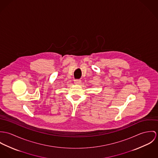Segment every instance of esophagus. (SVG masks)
Returning <instances> with one entry per match:
<instances>
[{
	"label": "esophagus",
	"mask_w": 158,
	"mask_h": 158,
	"mask_svg": "<svg viewBox=\"0 0 158 158\" xmlns=\"http://www.w3.org/2000/svg\"><path fill=\"white\" fill-rule=\"evenodd\" d=\"M74 82L75 84L79 85V84H81V80H74Z\"/></svg>",
	"instance_id": "obj_1"
}]
</instances>
